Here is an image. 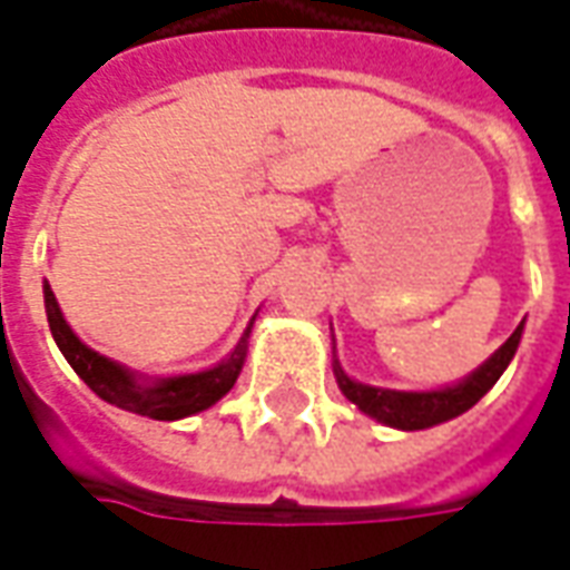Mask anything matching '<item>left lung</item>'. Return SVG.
I'll list each match as a JSON object with an SVG mask.
<instances>
[{
  "label": "left lung",
  "mask_w": 570,
  "mask_h": 570,
  "mask_svg": "<svg viewBox=\"0 0 570 570\" xmlns=\"http://www.w3.org/2000/svg\"><path fill=\"white\" fill-rule=\"evenodd\" d=\"M522 328H525V320L513 328V335L483 365L465 374L462 381L446 383V386H438V390H383V386L353 381L347 371L341 368L338 356L332 362V371H335L338 390L360 407L362 414L390 425V429H399V432H420V429H432V425H441L446 420H456L459 414L471 411L495 386V381L504 374L510 360L517 356Z\"/></svg>",
  "instance_id": "left-lung-1"
}]
</instances>
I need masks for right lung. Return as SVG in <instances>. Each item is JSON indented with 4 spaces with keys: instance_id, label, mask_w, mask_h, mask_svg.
Returning a JSON list of instances; mask_svg holds the SVG:
<instances>
[{
    "instance_id": "obj_1",
    "label": "right lung",
    "mask_w": 570,
    "mask_h": 570,
    "mask_svg": "<svg viewBox=\"0 0 570 570\" xmlns=\"http://www.w3.org/2000/svg\"><path fill=\"white\" fill-rule=\"evenodd\" d=\"M45 311H48L50 335L57 341V347L66 356L75 374L90 386L102 402L129 411V414L150 416V420H184V416L202 414L208 411L210 404H217L226 392L235 386L238 374L247 360V347H250V332L256 323V314L250 317L247 328L242 332L238 344L223 356L220 362H214L202 371H187V374H168V377H147L138 374L129 365L117 360H108L102 353H96L87 347L75 328L69 326V320L62 317V307L53 296V289L45 281Z\"/></svg>"
}]
</instances>
